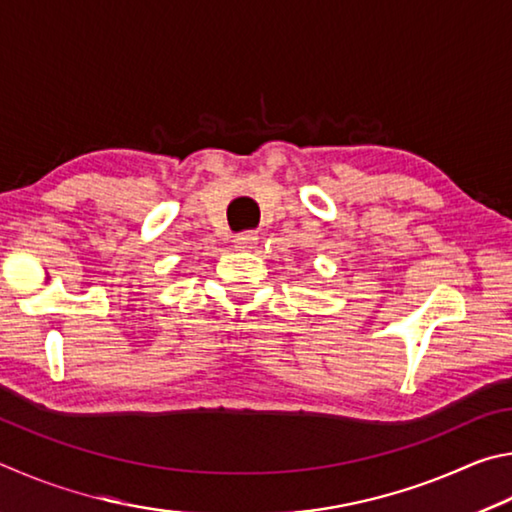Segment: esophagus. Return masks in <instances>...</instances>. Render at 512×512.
I'll use <instances>...</instances> for the list:
<instances>
[{
    "label": "esophagus",
    "instance_id": "obj_1",
    "mask_svg": "<svg viewBox=\"0 0 512 512\" xmlns=\"http://www.w3.org/2000/svg\"><path fill=\"white\" fill-rule=\"evenodd\" d=\"M233 245L240 251H249L258 245V233L254 231H247V233H238L236 238H233Z\"/></svg>",
    "mask_w": 512,
    "mask_h": 512
}]
</instances>
